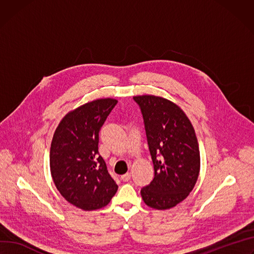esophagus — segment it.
I'll return each instance as SVG.
<instances>
[{
	"mask_svg": "<svg viewBox=\"0 0 254 254\" xmlns=\"http://www.w3.org/2000/svg\"><path fill=\"white\" fill-rule=\"evenodd\" d=\"M121 178H122L124 181H128V180L130 179V173H129V172H127V174L123 175Z\"/></svg>",
	"mask_w": 254,
	"mask_h": 254,
	"instance_id": "esophagus-1",
	"label": "esophagus"
}]
</instances>
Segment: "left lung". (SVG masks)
Here are the masks:
<instances>
[{"instance_id":"obj_1","label":"left lung","mask_w":254,"mask_h":254,"mask_svg":"<svg viewBox=\"0 0 254 254\" xmlns=\"http://www.w3.org/2000/svg\"><path fill=\"white\" fill-rule=\"evenodd\" d=\"M140 106L155 176L141 190L145 203L167 210L186 199L193 190L200 168L194 128L175 103L154 95L134 96Z\"/></svg>"}]
</instances>
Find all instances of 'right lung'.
<instances>
[{
	"label": "right lung",
	"mask_w": 254,
	"mask_h": 254,
	"mask_svg": "<svg viewBox=\"0 0 254 254\" xmlns=\"http://www.w3.org/2000/svg\"><path fill=\"white\" fill-rule=\"evenodd\" d=\"M118 100L96 99L64 115L51 146L50 166L60 193L84 211L107 205L118 191L99 155V131Z\"/></svg>",
	"instance_id": "add662e5"
}]
</instances>
